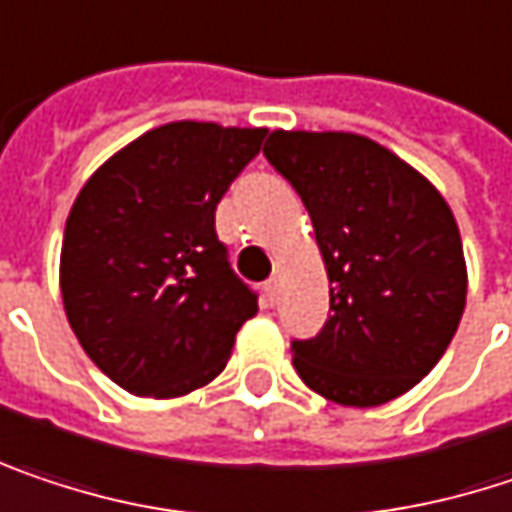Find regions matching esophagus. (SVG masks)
Masks as SVG:
<instances>
[{
    "label": "esophagus",
    "instance_id": "34e87169",
    "mask_svg": "<svg viewBox=\"0 0 512 512\" xmlns=\"http://www.w3.org/2000/svg\"><path fill=\"white\" fill-rule=\"evenodd\" d=\"M278 293H281V281H278V278H269V281L263 284V299H266V304L278 302Z\"/></svg>",
    "mask_w": 512,
    "mask_h": 512
}]
</instances>
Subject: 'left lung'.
I'll list each match as a JSON object with an SVG mask.
<instances>
[{"label":"left lung","instance_id":"left-lung-1","mask_svg":"<svg viewBox=\"0 0 512 512\" xmlns=\"http://www.w3.org/2000/svg\"><path fill=\"white\" fill-rule=\"evenodd\" d=\"M263 155L310 213L331 313L293 366L313 393L378 407L413 390L466 307V257L440 190L381 143L349 131H272Z\"/></svg>","mask_w":512,"mask_h":512}]
</instances>
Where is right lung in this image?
I'll list each match as a JSON object with an SVG mask.
<instances>
[{
    "label": "right lung",
    "mask_w": 512,
    "mask_h": 512,
    "mask_svg": "<svg viewBox=\"0 0 512 512\" xmlns=\"http://www.w3.org/2000/svg\"><path fill=\"white\" fill-rule=\"evenodd\" d=\"M266 128L166 122L102 163L72 202L61 296L87 357L122 390L178 398L228 363L257 296L213 213Z\"/></svg>",
    "instance_id": "add662e5"
}]
</instances>
